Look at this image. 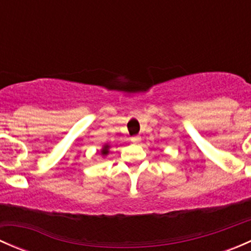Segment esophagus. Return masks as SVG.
<instances>
[{
	"mask_svg": "<svg viewBox=\"0 0 251 251\" xmlns=\"http://www.w3.org/2000/svg\"><path fill=\"white\" fill-rule=\"evenodd\" d=\"M130 140H131V142H138L141 140V137H140V136H132Z\"/></svg>",
	"mask_w": 251,
	"mask_h": 251,
	"instance_id": "1",
	"label": "esophagus"
}]
</instances>
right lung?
I'll list each match as a JSON object with an SVG mask.
<instances>
[{
	"instance_id": "1",
	"label": "right lung",
	"mask_w": 251,
	"mask_h": 251,
	"mask_svg": "<svg viewBox=\"0 0 251 251\" xmlns=\"http://www.w3.org/2000/svg\"><path fill=\"white\" fill-rule=\"evenodd\" d=\"M108 149H109V146H108V144H105V146L103 147V149H102V154H103V155H107L108 151H108Z\"/></svg>"
}]
</instances>
